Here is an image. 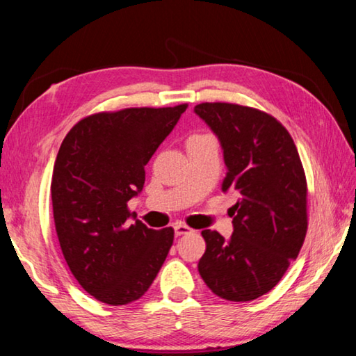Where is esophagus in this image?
I'll use <instances>...</instances> for the list:
<instances>
[{
	"mask_svg": "<svg viewBox=\"0 0 356 356\" xmlns=\"http://www.w3.org/2000/svg\"><path fill=\"white\" fill-rule=\"evenodd\" d=\"M174 233H176V236H184V234H190L193 233V229H191L190 227H187L185 223H176L174 225Z\"/></svg>",
	"mask_w": 356,
	"mask_h": 356,
	"instance_id": "34e87169",
	"label": "esophagus"
}]
</instances>
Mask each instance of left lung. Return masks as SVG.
Returning a JSON list of instances; mask_svg holds the SVG:
<instances>
[{
    "mask_svg": "<svg viewBox=\"0 0 356 356\" xmlns=\"http://www.w3.org/2000/svg\"><path fill=\"white\" fill-rule=\"evenodd\" d=\"M195 112L223 149V191H236L229 241L201 231L202 280L228 301H252L279 284L307 233V182L290 133L266 112L231 103H201Z\"/></svg>",
    "mask_w": 356,
    "mask_h": 356,
    "instance_id": "obj_1",
    "label": "left lung"
}]
</instances>
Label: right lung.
<instances>
[{
  "mask_svg": "<svg viewBox=\"0 0 356 356\" xmlns=\"http://www.w3.org/2000/svg\"><path fill=\"white\" fill-rule=\"evenodd\" d=\"M185 109L98 112L77 122L60 145L50 184L56 236L72 275L101 302L139 300L171 249V227L128 225V201L140 193L144 166Z\"/></svg>",
  "mask_w": 356,
  "mask_h": 356,
  "instance_id": "1",
  "label": "right lung"
}]
</instances>
